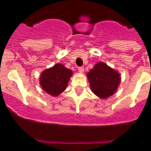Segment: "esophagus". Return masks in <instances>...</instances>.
<instances>
[{"instance_id":"obj_1","label":"esophagus","mask_w":151,"mask_h":151,"mask_svg":"<svg viewBox=\"0 0 151 151\" xmlns=\"http://www.w3.org/2000/svg\"><path fill=\"white\" fill-rule=\"evenodd\" d=\"M78 72H79V73H82L84 72V67H83V66H80V67L78 68Z\"/></svg>"}]
</instances>
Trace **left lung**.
Listing matches in <instances>:
<instances>
[{
  "label": "left lung",
  "instance_id": "left-lung-1",
  "mask_svg": "<svg viewBox=\"0 0 151 151\" xmlns=\"http://www.w3.org/2000/svg\"><path fill=\"white\" fill-rule=\"evenodd\" d=\"M91 88L101 98H107L114 94L120 82V76L104 63H98L87 74Z\"/></svg>",
  "mask_w": 151,
  "mask_h": 151
}]
</instances>
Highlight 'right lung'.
<instances>
[{"label":"right lung","mask_w":151,"mask_h":151,"mask_svg":"<svg viewBox=\"0 0 151 151\" xmlns=\"http://www.w3.org/2000/svg\"><path fill=\"white\" fill-rule=\"evenodd\" d=\"M73 72L62 64L57 63L46 69L40 77V84L44 91L52 96L59 95L66 88Z\"/></svg>","instance_id":"add662e5"}]
</instances>
